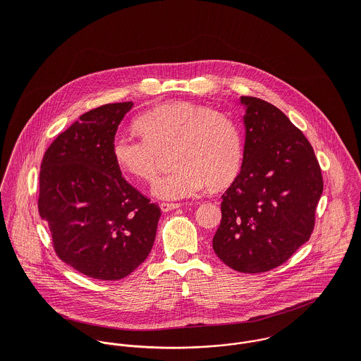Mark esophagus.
I'll list each match as a JSON object with an SVG mask.
<instances>
[{
    "label": "esophagus",
    "instance_id": "esophagus-1",
    "mask_svg": "<svg viewBox=\"0 0 361 361\" xmlns=\"http://www.w3.org/2000/svg\"><path fill=\"white\" fill-rule=\"evenodd\" d=\"M159 207H161V209H162L164 212H168V211H172V209H175V208H179L180 204H179V203H161Z\"/></svg>",
    "mask_w": 361,
    "mask_h": 361
}]
</instances>
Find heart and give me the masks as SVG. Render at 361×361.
I'll use <instances>...</instances> for the list:
<instances>
[{"mask_svg": "<svg viewBox=\"0 0 361 361\" xmlns=\"http://www.w3.org/2000/svg\"><path fill=\"white\" fill-rule=\"evenodd\" d=\"M142 137L116 133L111 153L129 176L150 182L161 155L171 153L173 169L155 179L153 195L164 200L196 196L206 185L219 189L238 175L243 158L239 123L228 114L199 104H165L140 115Z\"/></svg>", "mask_w": 361, "mask_h": 361, "instance_id": "obj_1", "label": "heart"}]
</instances>
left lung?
<instances>
[{
	"label": "left lung",
	"instance_id": "obj_1",
	"mask_svg": "<svg viewBox=\"0 0 361 361\" xmlns=\"http://www.w3.org/2000/svg\"><path fill=\"white\" fill-rule=\"evenodd\" d=\"M246 142L239 175L222 195L212 249L245 274L282 265L315 225L324 180L314 150L289 118L257 97H242Z\"/></svg>",
	"mask_w": 361,
	"mask_h": 361
}]
</instances>
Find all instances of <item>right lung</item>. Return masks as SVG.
<instances>
[{
    "mask_svg": "<svg viewBox=\"0 0 361 361\" xmlns=\"http://www.w3.org/2000/svg\"><path fill=\"white\" fill-rule=\"evenodd\" d=\"M133 103L83 114L47 149L40 169L39 214L56 256L83 275L118 281L150 255L161 208L125 180L111 153Z\"/></svg>",
    "mask_w": 361,
    "mask_h": 361,
    "instance_id": "1",
    "label": "right lung"
}]
</instances>
